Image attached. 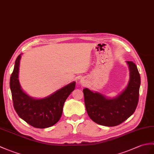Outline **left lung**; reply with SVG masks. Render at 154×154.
I'll use <instances>...</instances> for the list:
<instances>
[{
  "mask_svg": "<svg viewBox=\"0 0 154 154\" xmlns=\"http://www.w3.org/2000/svg\"><path fill=\"white\" fill-rule=\"evenodd\" d=\"M130 69V80L122 93L113 99L83 89L85 104L88 116L94 122L107 127H114L122 123L133 115L137 108L140 76L136 64L127 61Z\"/></svg>",
  "mask_w": 154,
  "mask_h": 154,
  "instance_id": "8db88e82",
  "label": "left lung"
}]
</instances>
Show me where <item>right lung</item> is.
Wrapping results in <instances>:
<instances>
[{
    "mask_svg": "<svg viewBox=\"0 0 154 154\" xmlns=\"http://www.w3.org/2000/svg\"><path fill=\"white\" fill-rule=\"evenodd\" d=\"M21 55L17 57L10 79L13 106L17 115L32 127L45 128L55 125L62 114L64 102L75 87L73 82L48 97L34 99L21 90L18 80Z\"/></svg>",
    "mask_w": 154,
    "mask_h": 154,
    "instance_id": "add662e5",
    "label": "right lung"
}]
</instances>
